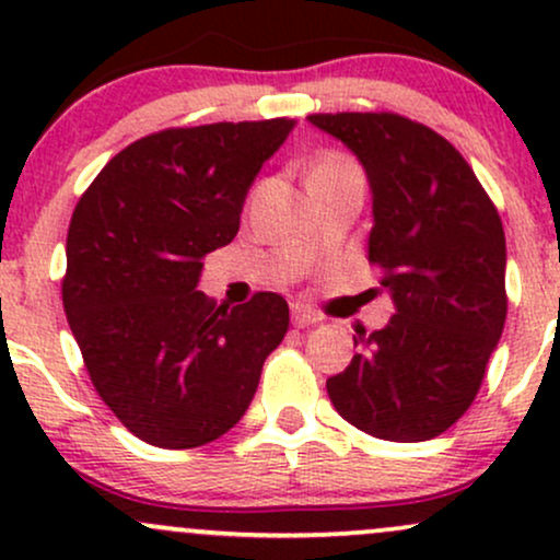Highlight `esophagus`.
<instances>
[{
    "instance_id": "34e87169",
    "label": "esophagus",
    "mask_w": 560,
    "mask_h": 560,
    "mask_svg": "<svg viewBox=\"0 0 560 560\" xmlns=\"http://www.w3.org/2000/svg\"><path fill=\"white\" fill-rule=\"evenodd\" d=\"M292 320H294V326H313V324H318L320 316L305 305H292Z\"/></svg>"
}]
</instances>
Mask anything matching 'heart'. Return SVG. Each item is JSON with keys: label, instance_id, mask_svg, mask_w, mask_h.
Returning a JSON list of instances; mask_svg holds the SVG:
<instances>
[{"label": "heart", "instance_id": "obj_1", "mask_svg": "<svg viewBox=\"0 0 560 560\" xmlns=\"http://www.w3.org/2000/svg\"><path fill=\"white\" fill-rule=\"evenodd\" d=\"M361 176H363L361 165L339 150L320 152L311 165V186L342 182V178H361Z\"/></svg>", "mask_w": 560, "mask_h": 560}]
</instances>
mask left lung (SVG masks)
I'll return each instance as SVG.
<instances>
[{"label": "left lung", "mask_w": 560, "mask_h": 560, "mask_svg": "<svg viewBox=\"0 0 560 560\" xmlns=\"http://www.w3.org/2000/svg\"><path fill=\"white\" fill-rule=\"evenodd\" d=\"M369 173V262L397 313L355 326L358 352L326 382L347 423L389 442L447 432L485 382L503 334L505 234L466 158L429 126L397 113H316Z\"/></svg>", "instance_id": "1"}]
</instances>
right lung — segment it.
Segmentation results:
<instances>
[{"label":"right lung","mask_w":560,"mask_h":560,"mask_svg":"<svg viewBox=\"0 0 560 560\" xmlns=\"http://www.w3.org/2000/svg\"><path fill=\"white\" fill-rule=\"evenodd\" d=\"M294 120L165 128L120 150L68 229L62 305L96 395L133 436L165 450L226 434L289 329V305L197 292L205 255L240 231L249 186Z\"/></svg>","instance_id":"right-lung-1"}]
</instances>
